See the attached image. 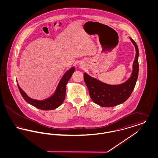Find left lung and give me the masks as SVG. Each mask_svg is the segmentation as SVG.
<instances>
[{"instance_id":"1","label":"left lung","mask_w":158,"mask_h":158,"mask_svg":"<svg viewBox=\"0 0 158 158\" xmlns=\"http://www.w3.org/2000/svg\"><path fill=\"white\" fill-rule=\"evenodd\" d=\"M135 47V56L131 76L125 82L120 85H108L88 75H83L85 82L92 100L103 107H112L125 102L131 95L135 87L139 74V49L135 41L130 38Z\"/></svg>"}]
</instances>
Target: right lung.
Listing matches in <instances>:
<instances>
[{"instance_id":"add662e5","label":"right lung","mask_w":158,"mask_h":158,"mask_svg":"<svg viewBox=\"0 0 158 158\" xmlns=\"http://www.w3.org/2000/svg\"><path fill=\"white\" fill-rule=\"evenodd\" d=\"M74 72V67L68 70L61 79L53 95L44 100L40 101L32 99L20 88L18 83H17L18 87L23 98L28 104L42 110H52L58 108L63 102L66 96V86ZM16 82L18 83L17 81Z\"/></svg>"}]
</instances>
